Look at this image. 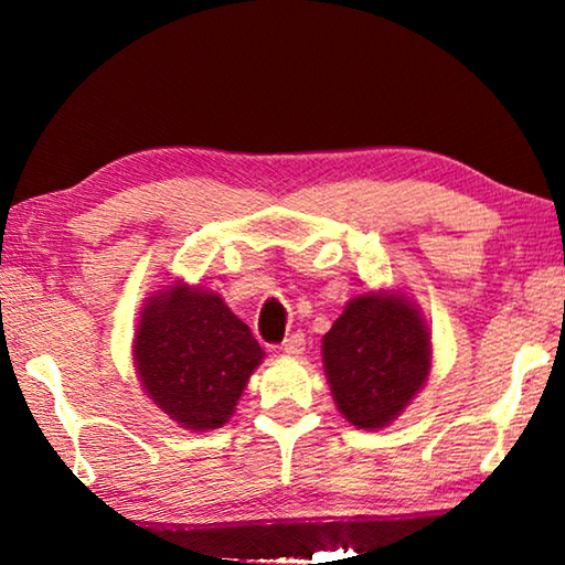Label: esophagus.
I'll use <instances>...</instances> for the list:
<instances>
[{
	"instance_id": "34e87169",
	"label": "esophagus",
	"mask_w": 565,
	"mask_h": 565,
	"mask_svg": "<svg viewBox=\"0 0 565 565\" xmlns=\"http://www.w3.org/2000/svg\"><path fill=\"white\" fill-rule=\"evenodd\" d=\"M303 349H306V339H303V333H291L289 339H284V343H281V351L286 353V356H299V353H303Z\"/></svg>"
}]
</instances>
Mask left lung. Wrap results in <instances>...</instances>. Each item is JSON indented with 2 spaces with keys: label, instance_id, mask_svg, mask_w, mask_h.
I'll list each match as a JSON object with an SVG mask.
<instances>
[{
  "label": "left lung",
  "instance_id": "left-lung-1",
  "mask_svg": "<svg viewBox=\"0 0 565 565\" xmlns=\"http://www.w3.org/2000/svg\"><path fill=\"white\" fill-rule=\"evenodd\" d=\"M321 353L333 401L356 428L388 426L431 371L428 327L401 294L351 299L321 339Z\"/></svg>",
  "mask_w": 565,
  "mask_h": 565
}]
</instances>
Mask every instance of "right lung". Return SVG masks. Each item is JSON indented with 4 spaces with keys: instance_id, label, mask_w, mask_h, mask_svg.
Instances as JSON below:
<instances>
[{
    "instance_id": "right-lung-1",
    "label": "right lung",
    "mask_w": 565,
    "mask_h": 565,
    "mask_svg": "<svg viewBox=\"0 0 565 565\" xmlns=\"http://www.w3.org/2000/svg\"><path fill=\"white\" fill-rule=\"evenodd\" d=\"M262 359L252 329L202 286H167L141 309L137 374L147 396L181 428H222Z\"/></svg>"
}]
</instances>
